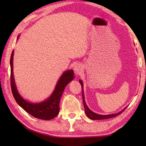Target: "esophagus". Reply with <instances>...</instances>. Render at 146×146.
Instances as JSON below:
<instances>
[{
  "instance_id": "esophagus-1",
  "label": "esophagus",
  "mask_w": 146,
  "mask_h": 146,
  "mask_svg": "<svg viewBox=\"0 0 146 146\" xmlns=\"http://www.w3.org/2000/svg\"><path fill=\"white\" fill-rule=\"evenodd\" d=\"M74 71L76 74V75H79L81 72H82V67L80 64H76V65L74 66L73 68Z\"/></svg>"
}]
</instances>
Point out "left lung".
<instances>
[{
	"mask_svg": "<svg viewBox=\"0 0 146 146\" xmlns=\"http://www.w3.org/2000/svg\"><path fill=\"white\" fill-rule=\"evenodd\" d=\"M79 82H80V84H81V86H82V99H83V104H84V107L86 115L88 118H90V119H92V120H103V119H108V118H110L115 117H117V116L121 114V113H122L123 111H124L125 109H126L127 107L123 109L122 111H120L119 113H116V114L108 115H98L95 113H93V111H91L90 109L88 108V107L87 106V105H86V104L85 102L84 94V91H83V84H82V82L80 80H79Z\"/></svg>",
	"mask_w": 146,
	"mask_h": 146,
	"instance_id": "obj_1",
	"label": "left lung"
}]
</instances>
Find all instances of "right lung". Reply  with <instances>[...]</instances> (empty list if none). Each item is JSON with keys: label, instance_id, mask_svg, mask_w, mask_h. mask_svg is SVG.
I'll return each instance as SVG.
<instances>
[{"label": "right lung", "instance_id": "add662e5", "mask_svg": "<svg viewBox=\"0 0 146 146\" xmlns=\"http://www.w3.org/2000/svg\"><path fill=\"white\" fill-rule=\"evenodd\" d=\"M13 51L11 53L10 58V81L12 94H13L15 100L22 108H23L26 112L33 116L34 117L42 120L53 119L58 115L59 113V110H60L59 104H60V98L64 89L68 85V84L70 83V81L73 80L74 78L73 71L68 70L62 74L58 81L53 94L48 99L41 103L32 104L24 100L17 90L13 74Z\"/></svg>", "mask_w": 146, "mask_h": 146}]
</instances>
